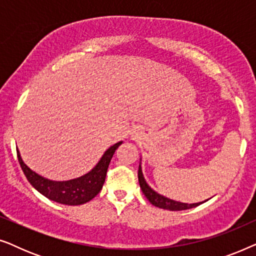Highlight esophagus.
Returning <instances> with one entry per match:
<instances>
[{"mask_svg":"<svg viewBox=\"0 0 256 256\" xmlns=\"http://www.w3.org/2000/svg\"><path fill=\"white\" fill-rule=\"evenodd\" d=\"M136 135H138V134H136Z\"/></svg>","mask_w":256,"mask_h":256,"instance_id":"1","label":"esophagus"}]
</instances>
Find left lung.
<instances>
[{"label":"left lung","mask_w":256,"mask_h":256,"mask_svg":"<svg viewBox=\"0 0 256 256\" xmlns=\"http://www.w3.org/2000/svg\"><path fill=\"white\" fill-rule=\"evenodd\" d=\"M138 183H140V188L143 192V194L146 196V199L152 202L154 206L160 208H164V210H169V211H183V210H188V208H194L196 206H199L204 202H194V204H188V202H177V200H172V199L166 197V196H162L160 194H157L155 190H152V188L149 186V184L146 183V180H144V176H143L142 172V166H141V162H140L138 166Z\"/></svg>","instance_id":"left-lung-1"}]
</instances>
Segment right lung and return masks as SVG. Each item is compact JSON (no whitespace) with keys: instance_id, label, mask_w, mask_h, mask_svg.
Instances as JSON below:
<instances>
[{"instance_id":"add662e5","label":"right lung","mask_w":256,"mask_h":256,"mask_svg":"<svg viewBox=\"0 0 256 256\" xmlns=\"http://www.w3.org/2000/svg\"><path fill=\"white\" fill-rule=\"evenodd\" d=\"M122 142L124 141L110 146L104 152L100 160L92 170L82 174V176L70 180H51L36 174L23 162L18 149H17V157H18V162L26 180L44 197L48 198L50 200L57 202L59 204L82 205L92 200L101 191L104 180H106L107 169L112 157H113L115 150L118 148V146L122 144Z\"/></svg>"}]
</instances>
